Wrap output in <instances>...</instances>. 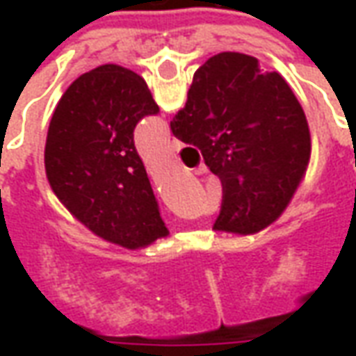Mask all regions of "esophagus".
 I'll return each mask as SVG.
<instances>
[{
	"label": "esophagus",
	"instance_id": "obj_1",
	"mask_svg": "<svg viewBox=\"0 0 356 356\" xmlns=\"http://www.w3.org/2000/svg\"><path fill=\"white\" fill-rule=\"evenodd\" d=\"M183 147V143H181V140L179 139H175V137H173V139H171V143H170V148H171V152H177L179 148Z\"/></svg>",
	"mask_w": 356,
	"mask_h": 356
}]
</instances>
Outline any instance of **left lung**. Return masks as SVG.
Segmentation results:
<instances>
[{
    "label": "left lung",
    "instance_id": "obj_1",
    "mask_svg": "<svg viewBox=\"0 0 356 356\" xmlns=\"http://www.w3.org/2000/svg\"><path fill=\"white\" fill-rule=\"evenodd\" d=\"M158 104L139 74L101 65L66 89L45 140V175L58 202L95 236L140 250L168 236L133 143Z\"/></svg>",
    "mask_w": 356,
    "mask_h": 356
}]
</instances>
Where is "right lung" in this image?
I'll return each mask as SVG.
<instances>
[{
  "label": "right lung",
  "instance_id": "add662e5",
  "mask_svg": "<svg viewBox=\"0 0 356 356\" xmlns=\"http://www.w3.org/2000/svg\"><path fill=\"white\" fill-rule=\"evenodd\" d=\"M171 131L200 148L221 179L213 231L240 236L261 232L282 216L311 160L309 124L290 86L236 51L213 55L194 72Z\"/></svg>",
  "mask_w": 356,
  "mask_h": 356
}]
</instances>
